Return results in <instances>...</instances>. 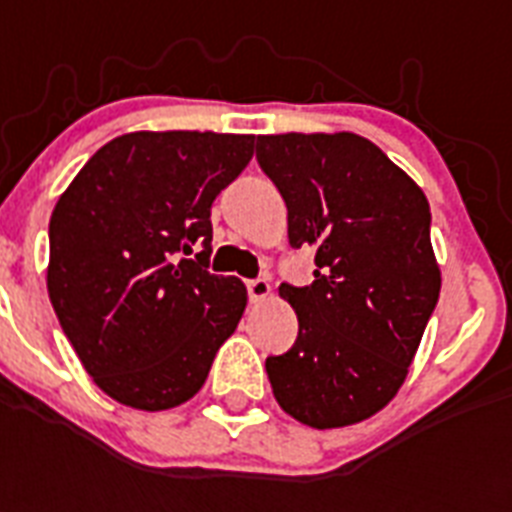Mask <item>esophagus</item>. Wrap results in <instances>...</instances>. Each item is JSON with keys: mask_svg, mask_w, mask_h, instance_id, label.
<instances>
[{"mask_svg": "<svg viewBox=\"0 0 512 512\" xmlns=\"http://www.w3.org/2000/svg\"><path fill=\"white\" fill-rule=\"evenodd\" d=\"M247 292H249V300H252V303H260V300H265V297L271 295V284H268L265 279H249Z\"/></svg>", "mask_w": 512, "mask_h": 512, "instance_id": "34e87169", "label": "esophagus"}]
</instances>
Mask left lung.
Here are the masks:
<instances>
[{"instance_id": "8db88e82", "label": "left lung", "mask_w": 512, "mask_h": 512, "mask_svg": "<svg viewBox=\"0 0 512 512\" xmlns=\"http://www.w3.org/2000/svg\"><path fill=\"white\" fill-rule=\"evenodd\" d=\"M257 164L287 204L292 249L313 281H284L297 340L265 358L279 406L311 428L380 412L401 388L441 292L425 193L353 132L260 135Z\"/></svg>"}]
</instances>
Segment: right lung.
I'll return each mask as SVG.
<instances>
[{
    "label": "right lung",
    "instance_id": "obj_1",
    "mask_svg": "<svg viewBox=\"0 0 512 512\" xmlns=\"http://www.w3.org/2000/svg\"><path fill=\"white\" fill-rule=\"evenodd\" d=\"M255 135L130 132L98 148L50 217L47 292L95 385L159 412L199 393L247 289L209 273L212 201Z\"/></svg>",
    "mask_w": 512,
    "mask_h": 512
}]
</instances>
